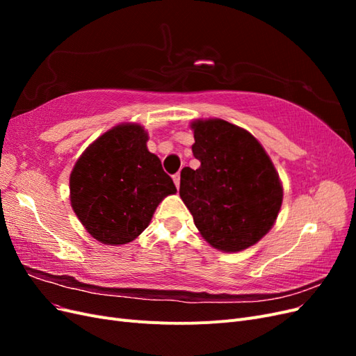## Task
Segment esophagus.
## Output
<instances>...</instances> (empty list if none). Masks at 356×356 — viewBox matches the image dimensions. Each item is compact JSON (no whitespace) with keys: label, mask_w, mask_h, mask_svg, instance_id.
I'll list each match as a JSON object with an SVG mask.
<instances>
[{"label":"esophagus","mask_w":356,"mask_h":356,"mask_svg":"<svg viewBox=\"0 0 356 356\" xmlns=\"http://www.w3.org/2000/svg\"><path fill=\"white\" fill-rule=\"evenodd\" d=\"M172 179H174V182H175V186H177V188H179V179H181L179 174H175L174 177H172Z\"/></svg>","instance_id":"obj_1"}]
</instances>
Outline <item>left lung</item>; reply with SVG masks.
I'll return each mask as SVG.
<instances>
[{
	"instance_id": "8db88e82",
	"label": "left lung",
	"mask_w": 356,
	"mask_h": 356,
	"mask_svg": "<svg viewBox=\"0 0 356 356\" xmlns=\"http://www.w3.org/2000/svg\"><path fill=\"white\" fill-rule=\"evenodd\" d=\"M191 129L200 166L181 170L179 196L212 248L246 250L273 227L284 196L281 179L245 129L221 118L196 120Z\"/></svg>"
}]
</instances>
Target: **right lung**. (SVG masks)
<instances>
[{"instance_id":"obj_1","label":"right lung","mask_w":356,"mask_h":356,"mask_svg":"<svg viewBox=\"0 0 356 356\" xmlns=\"http://www.w3.org/2000/svg\"><path fill=\"white\" fill-rule=\"evenodd\" d=\"M147 141L141 124L122 123L86 148L74 165L71 207L92 238L105 245L136 239L159 203L177 193Z\"/></svg>"}]
</instances>
